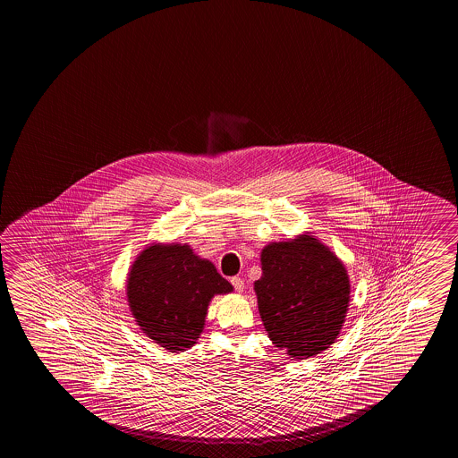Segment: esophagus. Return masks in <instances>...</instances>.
Instances as JSON below:
<instances>
[{
    "instance_id": "obj_1",
    "label": "esophagus",
    "mask_w": 458,
    "mask_h": 458,
    "mask_svg": "<svg viewBox=\"0 0 458 458\" xmlns=\"http://www.w3.org/2000/svg\"><path fill=\"white\" fill-rule=\"evenodd\" d=\"M230 281H232L233 287H234L236 293H242L244 291V281L241 277L234 276Z\"/></svg>"
}]
</instances>
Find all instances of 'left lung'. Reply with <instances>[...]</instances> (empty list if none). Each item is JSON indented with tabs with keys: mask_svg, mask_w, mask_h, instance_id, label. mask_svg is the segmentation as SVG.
<instances>
[{
	"mask_svg": "<svg viewBox=\"0 0 458 458\" xmlns=\"http://www.w3.org/2000/svg\"><path fill=\"white\" fill-rule=\"evenodd\" d=\"M254 283L271 342L293 360L327 350L345 323L350 279L345 265L315 236L271 242Z\"/></svg>",
	"mask_w": 458,
	"mask_h": 458,
	"instance_id": "obj_1",
	"label": "left lung"
}]
</instances>
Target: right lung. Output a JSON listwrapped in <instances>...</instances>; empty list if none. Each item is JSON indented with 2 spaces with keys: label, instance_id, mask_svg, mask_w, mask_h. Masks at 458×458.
<instances>
[{
  "label": "right lung",
  "instance_id": "right-lung-1",
  "mask_svg": "<svg viewBox=\"0 0 458 458\" xmlns=\"http://www.w3.org/2000/svg\"><path fill=\"white\" fill-rule=\"evenodd\" d=\"M128 301L147 337L171 352L195 345L214 295L232 293L212 262L188 244H150L128 275Z\"/></svg>",
  "mask_w": 458,
  "mask_h": 458
}]
</instances>
